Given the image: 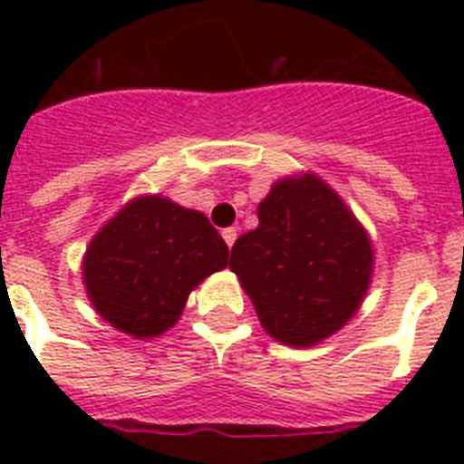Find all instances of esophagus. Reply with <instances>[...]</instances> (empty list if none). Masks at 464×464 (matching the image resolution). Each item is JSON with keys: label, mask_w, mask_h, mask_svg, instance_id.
I'll return each mask as SVG.
<instances>
[{"label": "esophagus", "mask_w": 464, "mask_h": 464, "mask_svg": "<svg viewBox=\"0 0 464 464\" xmlns=\"http://www.w3.org/2000/svg\"><path fill=\"white\" fill-rule=\"evenodd\" d=\"M221 236H224L226 246L231 247L233 243H236V238H238V231H236V228H224V231H221Z\"/></svg>", "instance_id": "34e87169"}]
</instances>
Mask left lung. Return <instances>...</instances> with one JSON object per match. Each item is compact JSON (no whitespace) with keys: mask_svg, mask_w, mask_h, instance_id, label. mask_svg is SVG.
I'll return each instance as SVG.
<instances>
[{"mask_svg":"<svg viewBox=\"0 0 464 464\" xmlns=\"http://www.w3.org/2000/svg\"><path fill=\"white\" fill-rule=\"evenodd\" d=\"M228 267L262 327L282 344L313 346L349 323L373 275V247L334 189L317 175L275 182Z\"/></svg>","mask_w":464,"mask_h":464,"instance_id":"left-lung-1","label":"left lung"}]
</instances>
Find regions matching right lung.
<instances>
[{
	"mask_svg": "<svg viewBox=\"0 0 464 464\" xmlns=\"http://www.w3.org/2000/svg\"><path fill=\"white\" fill-rule=\"evenodd\" d=\"M226 265L228 246L202 211L144 195L96 233L82 275L105 323L147 339L173 327L189 291Z\"/></svg>",
	"mask_w": 464,
	"mask_h": 464,
	"instance_id": "right-lung-1",
	"label": "right lung"
}]
</instances>
